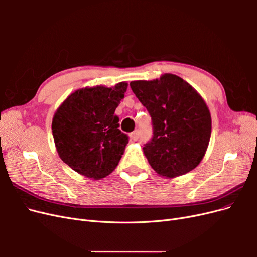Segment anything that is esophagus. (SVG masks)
Instances as JSON below:
<instances>
[{"label":"esophagus","instance_id":"1","mask_svg":"<svg viewBox=\"0 0 257 257\" xmlns=\"http://www.w3.org/2000/svg\"><path fill=\"white\" fill-rule=\"evenodd\" d=\"M138 138H139V132L138 131H134L133 133H131V139L133 142H136V141H138Z\"/></svg>","mask_w":257,"mask_h":257}]
</instances>
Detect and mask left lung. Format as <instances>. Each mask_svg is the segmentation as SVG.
<instances>
[{
  "label": "left lung",
  "mask_w": 257,
  "mask_h": 257,
  "mask_svg": "<svg viewBox=\"0 0 257 257\" xmlns=\"http://www.w3.org/2000/svg\"><path fill=\"white\" fill-rule=\"evenodd\" d=\"M130 85L152 119L153 137L144 153L154 172L170 179L197 167L211 136V114L199 93L174 74Z\"/></svg>",
  "instance_id": "8db88e82"
}]
</instances>
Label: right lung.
Here are the masks:
<instances>
[{"instance_id":"obj_1","label":"right lung","mask_w":257,"mask_h":257,"mask_svg":"<svg viewBox=\"0 0 257 257\" xmlns=\"http://www.w3.org/2000/svg\"><path fill=\"white\" fill-rule=\"evenodd\" d=\"M127 82L85 87L69 94L52 118V135L59 157L76 173L99 180L118 166L128 143L119 130L115 108Z\"/></svg>"}]
</instances>
